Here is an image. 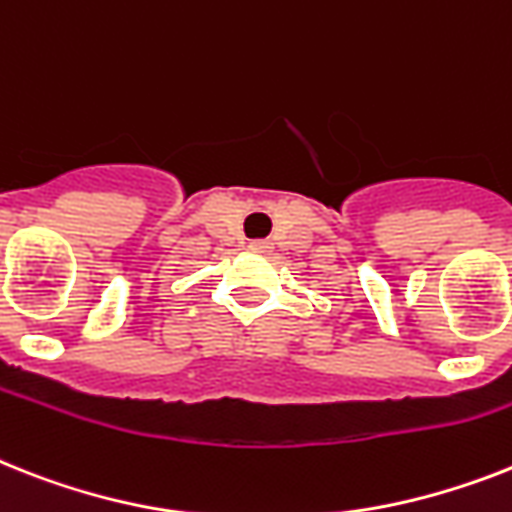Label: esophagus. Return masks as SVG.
Returning <instances> with one entry per match:
<instances>
[{"instance_id":"esophagus-1","label":"esophagus","mask_w":512,"mask_h":512,"mask_svg":"<svg viewBox=\"0 0 512 512\" xmlns=\"http://www.w3.org/2000/svg\"><path fill=\"white\" fill-rule=\"evenodd\" d=\"M251 248L253 251H269V248H272V243H269V240H253Z\"/></svg>"}]
</instances>
